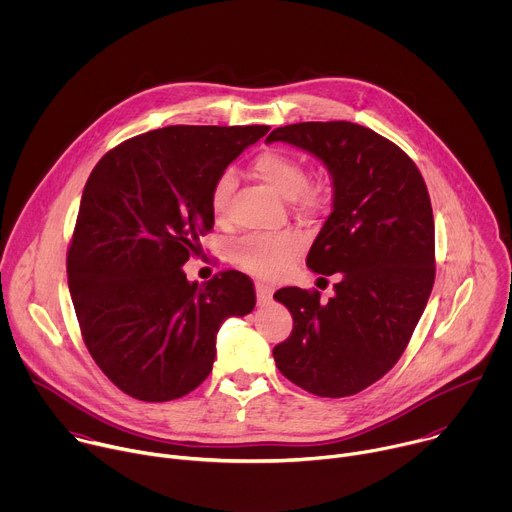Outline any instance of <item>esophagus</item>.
<instances>
[{"instance_id": "obj_1", "label": "esophagus", "mask_w": 512, "mask_h": 512, "mask_svg": "<svg viewBox=\"0 0 512 512\" xmlns=\"http://www.w3.org/2000/svg\"><path fill=\"white\" fill-rule=\"evenodd\" d=\"M255 291H257V302L259 304H267L271 300V296H273V287L269 283L257 281L255 283Z\"/></svg>"}]
</instances>
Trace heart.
I'll return each instance as SVG.
<instances>
[{"instance_id":"obj_1","label":"heart","mask_w":512,"mask_h":512,"mask_svg":"<svg viewBox=\"0 0 512 512\" xmlns=\"http://www.w3.org/2000/svg\"><path fill=\"white\" fill-rule=\"evenodd\" d=\"M253 174L283 198H291L302 214L314 216L326 210L330 190L322 182H308V170L302 160L281 150H265L251 162ZM235 172L231 168L218 174L210 186L208 206L214 218L223 221L229 214L231 194L235 190ZM306 239L298 231L271 235H247L233 247V261L247 273L261 279H277L302 255Z\"/></svg>"}]
</instances>
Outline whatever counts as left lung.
Instances as JSON below:
<instances>
[{
    "mask_svg": "<svg viewBox=\"0 0 512 512\" xmlns=\"http://www.w3.org/2000/svg\"><path fill=\"white\" fill-rule=\"evenodd\" d=\"M267 141H287L326 164L334 210L306 265L338 273L328 302L318 289L275 291L294 318L273 348L275 364L318 397L356 395L395 367L429 300L435 229L427 186L399 145L350 121L285 125Z\"/></svg>",
    "mask_w": 512,
    "mask_h": 512,
    "instance_id": "8db88e82",
    "label": "left lung"
}]
</instances>
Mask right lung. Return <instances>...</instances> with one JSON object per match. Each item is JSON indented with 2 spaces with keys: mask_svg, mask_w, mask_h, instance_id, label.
Listing matches in <instances>:
<instances>
[{
  "mask_svg": "<svg viewBox=\"0 0 512 512\" xmlns=\"http://www.w3.org/2000/svg\"><path fill=\"white\" fill-rule=\"evenodd\" d=\"M269 125H170L135 135L93 168L66 253L83 340L125 395L162 403L212 371L223 320L255 308L253 281L221 271L190 283L182 265L212 231L214 178Z\"/></svg>",
  "mask_w": 512,
  "mask_h": 512,
  "instance_id": "obj_1",
  "label": "right lung"
}]
</instances>
